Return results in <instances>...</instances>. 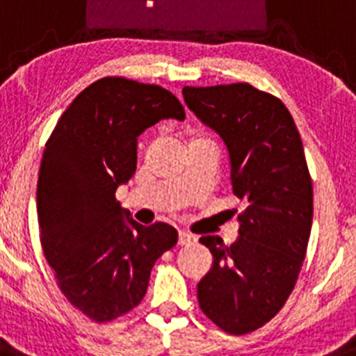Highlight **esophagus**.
<instances>
[{"instance_id":"obj_1","label":"esophagus","mask_w":356,"mask_h":356,"mask_svg":"<svg viewBox=\"0 0 356 356\" xmlns=\"http://www.w3.org/2000/svg\"><path fill=\"white\" fill-rule=\"evenodd\" d=\"M191 242H194L193 235L187 234V232H180V234H178V244H180V246H187Z\"/></svg>"}]
</instances>
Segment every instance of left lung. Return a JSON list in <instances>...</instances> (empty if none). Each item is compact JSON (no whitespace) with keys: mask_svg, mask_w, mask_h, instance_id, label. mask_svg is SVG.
I'll return each mask as SVG.
<instances>
[{"mask_svg":"<svg viewBox=\"0 0 356 356\" xmlns=\"http://www.w3.org/2000/svg\"><path fill=\"white\" fill-rule=\"evenodd\" d=\"M181 92L225 140L234 194L244 205L235 244L200 238L213 266L197 284V301L222 332L244 335L282 310L307 254L314 193L303 143L282 99L246 81Z\"/></svg>","mask_w":356,"mask_h":356,"instance_id":"1","label":"left lung"}]
</instances>
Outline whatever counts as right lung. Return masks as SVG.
<instances>
[{
    "mask_svg": "<svg viewBox=\"0 0 356 356\" xmlns=\"http://www.w3.org/2000/svg\"><path fill=\"white\" fill-rule=\"evenodd\" d=\"M184 121L180 99L155 83L105 76L60 115L40 160L37 213L44 257L65 300L94 323L143 301L151 269L176 246L168 222L122 219L115 188L137 169V137L160 119Z\"/></svg>",
    "mask_w": 356,
    "mask_h": 356,
    "instance_id": "add662e5",
    "label": "right lung"
}]
</instances>
